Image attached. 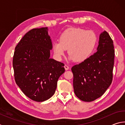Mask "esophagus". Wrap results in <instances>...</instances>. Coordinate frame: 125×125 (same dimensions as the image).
I'll return each mask as SVG.
<instances>
[{
  "label": "esophagus",
  "instance_id": "1",
  "mask_svg": "<svg viewBox=\"0 0 125 125\" xmlns=\"http://www.w3.org/2000/svg\"><path fill=\"white\" fill-rule=\"evenodd\" d=\"M64 68H65V70H68V69H69V67H68V65H66V64H65V65H64Z\"/></svg>",
  "mask_w": 125,
  "mask_h": 125
}]
</instances>
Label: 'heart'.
Listing matches in <instances>:
<instances>
[{
  "label": "heart",
  "mask_w": 125,
  "mask_h": 125,
  "mask_svg": "<svg viewBox=\"0 0 125 125\" xmlns=\"http://www.w3.org/2000/svg\"><path fill=\"white\" fill-rule=\"evenodd\" d=\"M97 42L96 36L93 31L80 28H69L64 31L60 37V42L53 43V50L56 56L61 59L65 51L69 59L82 62L89 57L94 50Z\"/></svg>",
  "instance_id": "1"
}]
</instances>
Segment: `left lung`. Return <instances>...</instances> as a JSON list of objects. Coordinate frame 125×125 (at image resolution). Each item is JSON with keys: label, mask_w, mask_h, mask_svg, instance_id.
<instances>
[{"label": "left lung", "mask_w": 125, "mask_h": 125, "mask_svg": "<svg viewBox=\"0 0 125 125\" xmlns=\"http://www.w3.org/2000/svg\"><path fill=\"white\" fill-rule=\"evenodd\" d=\"M97 52L72 68L74 93L82 101L90 102L100 98L113 80L115 51L106 31L99 36Z\"/></svg>", "instance_id": "left-lung-1"}]
</instances>
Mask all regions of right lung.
I'll use <instances>...</instances> for the list:
<instances>
[{"label": "right lung", "instance_id": "obj_1", "mask_svg": "<svg viewBox=\"0 0 125 125\" xmlns=\"http://www.w3.org/2000/svg\"><path fill=\"white\" fill-rule=\"evenodd\" d=\"M47 27L33 29L16 46L13 57L16 83L25 95L42 102L54 94L64 64L50 58L52 43Z\"/></svg>", "mask_w": 125, "mask_h": 125}]
</instances>
